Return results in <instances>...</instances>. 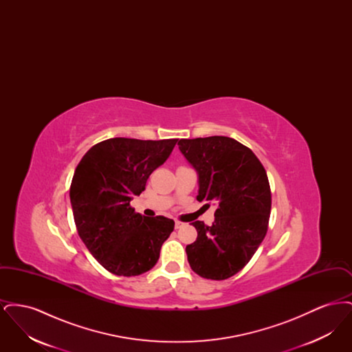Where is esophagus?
I'll use <instances>...</instances> for the list:
<instances>
[{
  "label": "esophagus",
  "mask_w": 352,
  "mask_h": 352,
  "mask_svg": "<svg viewBox=\"0 0 352 352\" xmlns=\"http://www.w3.org/2000/svg\"><path fill=\"white\" fill-rule=\"evenodd\" d=\"M184 223L182 221H179V220H175V228H181V227H184Z\"/></svg>",
  "instance_id": "obj_1"
}]
</instances>
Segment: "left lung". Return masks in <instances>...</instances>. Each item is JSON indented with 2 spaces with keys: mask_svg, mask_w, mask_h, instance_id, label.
<instances>
[{
  "mask_svg": "<svg viewBox=\"0 0 352 352\" xmlns=\"http://www.w3.org/2000/svg\"><path fill=\"white\" fill-rule=\"evenodd\" d=\"M179 151L198 174L197 199L217 206L212 226L186 247L191 269L203 278L226 280L244 268L268 231L270 187L254 153L224 135L179 140Z\"/></svg>",
  "mask_w": 352,
  "mask_h": 352,
  "instance_id": "1",
  "label": "left lung"
}]
</instances>
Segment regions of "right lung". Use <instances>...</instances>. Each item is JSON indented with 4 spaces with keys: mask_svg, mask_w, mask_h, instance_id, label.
I'll list each match as a JSON object with an SVG mask.
<instances>
[{
    "mask_svg": "<svg viewBox=\"0 0 352 352\" xmlns=\"http://www.w3.org/2000/svg\"><path fill=\"white\" fill-rule=\"evenodd\" d=\"M177 141L109 138L94 145L76 166L69 201L78 234L99 264L116 276L151 270L174 230V220L137 214L131 201L145 190Z\"/></svg>",
    "mask_w": 352,
    "mask_h": 352,
    "instance_id": "1",
    "label": "right lung"
}]
</instances>
